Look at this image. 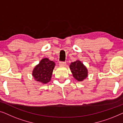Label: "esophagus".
Returning a JSON list of instances; mask_svg holds the SVG:
<instances>
[{"label": "esophagus", "mask_w": 123, "mask_h": 123, "mask_svg": "<svg viewBox=\"0 0 123 123\" xmlns=\"http://www.w3.org/2000/svg\"><path fill=\"white\" fill-rule=\"evenodd\" d=\"M59 65L60 66H65L66 65V63L65 62H60Z\"/></svg>", "instance_id": "34e87169"}]
</instances>
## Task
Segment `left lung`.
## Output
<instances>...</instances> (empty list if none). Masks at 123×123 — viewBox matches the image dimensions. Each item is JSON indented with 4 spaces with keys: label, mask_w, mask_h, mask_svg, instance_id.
Listing matches in <instances>:
<instances>
[{
    "label": "left lung",
    "mask_w": 123,
    "mask_h": 123,
    "mask_svg": "<svg viewBox=\"0 0 123 123\" xmlns=\"http://www.w3.org/2000/svg\"><path fill=\"white\" fill-rule=\"evenodd\" d=\"M70 68L73 77L79 82L84 81L88 76V70L80 60L71 62Z\"/></svg>",
    "instance_id": "1"
}]
</instances>
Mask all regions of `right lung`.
Masks as SVG:
<instances>
[{
    "label": "right lung",
    "mask_w": 123,
    "mask_h": 123,
    "mask_svg": "<svg viewBox=\"0 0 123 123\" xmlns=\"http://www.w3.org/2000/svg\"><path fill=\"white\" fill-rule=\"evenodd\" d=\"M55 63L48 58H43L32 71V76L36 81L46 84L51 81Z\"/></svg>",
    "instance_id": "right-lung-1"
}]
</instances>
